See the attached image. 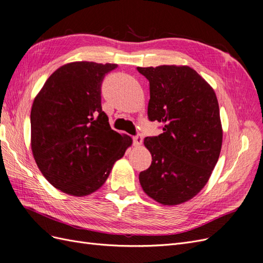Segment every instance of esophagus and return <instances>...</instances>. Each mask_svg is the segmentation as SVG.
<instances>
[{"label": "esophagus", "mask_w": 263, "mask_h": 263, "mask_svg": "<svg viewBox=\"0 0 263 263\" xmlns=\"http://www.w3.org/2000/svg\"><path fill=\"white\" fill-rule=\"evenodd\" d=\"M142 141H143V139H142V135H137V137H134V138H133V143H134V145H135V146H140V145H142Z\"/></svg>", "instance_id": "obj_1"}]
</instances>
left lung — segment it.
<instances>
[{
    "instance_id": "1",
    "label": "left lung",
    "mask_w": 263,
    "mask_h": 263,
    "mask_svg": "<svg viewBox=\"0 0 263 263\" xmlns=\"http://www.w3.org/2000/svg\"><path fill=\"white\" fill-rule=\"evenodd\" d=\"M149 82L147 116L163 133L145 138L152 154L140 183L149 198L178 205L204 188L223 142L218 101L210 84L188 65L138 67Z\"/></svg>"
}]
</instances>
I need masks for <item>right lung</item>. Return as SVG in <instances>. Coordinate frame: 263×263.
Masks as SVG:
<instances>
[{
	"label": "right lung",
	"mask_w": 263,
	"mask_h": 263,
	"mask_svg": "<svg viewBox=\"0 0 263 263\" xmlns=\"http://www.w3.org/2000/svg\"><path fill=\"white\" fill-rule=\"evenodd\" d=\"M117 64L75 61L59 67L33 99L30 146L53 187L86 197L103 185L131 137L110 128L101 109L100 84Z\"/></svg>",
	"instance_id": "add662e5"
}]
</instances>
